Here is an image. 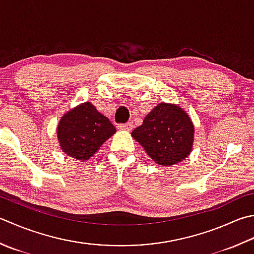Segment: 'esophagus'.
Returning <instances> with one entry per match:
<instances>
[{
	"mask_svg": "<svg viewBox=\"0 0 254 254\" xmlns=\"http://www.w3.org/2000/svg\"><path fill=\"white\" fill-rule=\"evenodd\" d=\"M118 128H119V130H122V131H131L132 128H133V124H132V123L119 124Z\"/></svg>",
	"mask_w": 254,
	"mask_h": 254,
	"instance_id": "esophagus-1",
	"label": "esophagus"
}]
</instances>
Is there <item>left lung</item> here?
Listing matches in <instances>:
<instances>
[{
	"label": "left lung",
	"instance_id": "8db88e82",
	"mask_svg": "<svg viewBox=\"0 0 254 254\" xmlns=\"http://www.w3.org/2000/svg\"><path fill=\"white\" fill-rule=\"evenodd\" d=\"M193 132L190 118L182 108L162 102L146 114L142 126L133 130L132 136L158 165L171 166L190 155Z\"/></svg>",
	"mask_w": 254,
	"mask_h": 254
}]
</instances>
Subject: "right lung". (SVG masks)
Listing matches in <instances>:
<instances>
[{"label": "right lung", "instance_id": "obj_1", "mask_svg": "<svg viewBox=\"0 0 254 254\" xmlns=\"http://www.w3.org/2000/svg\"><path fill=\"white\" fill-rule=\"evenodd\" d=\"M117 128L91 102H84L64 113L58 123L57 137L64 154L86 161L101 147Z\"/></svg>", "mask_w": 254, "mask_h": 254}]
</instances>
